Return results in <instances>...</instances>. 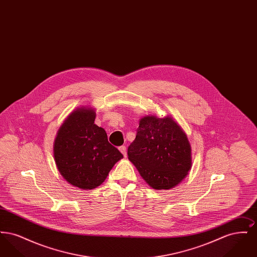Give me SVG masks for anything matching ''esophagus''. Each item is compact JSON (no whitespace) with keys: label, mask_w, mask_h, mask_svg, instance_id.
<instances>
[{"label":"esophagus","mask_w":257,"mask_h":257,"mask_svg":"<svg viewBox=\"0 0 257 257\" xmlns=\"http://www.w3.org/2000/svg\"><path fill=\"white\" fill-rule=\"evenodd\" d=\"M119 151L122 153L124 157H126V147H123V146L122 147H119Z\"/></svg>","instance_id":"1"}]
</instances>
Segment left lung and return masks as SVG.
<instances>
[{
  "label": "left lung",
  "instance_id": "1",
  "mask_svg": "<svg viewBox=\"0 0 257 257\" xmlns=\"http://www.w3.org/2000/svg\"><path fill=\"white\" fill-rule=\"evenodd\" d=\"M127 154L143 179L154 190L174 188L192 168L191 145L171 115L142 117Z\"/></svg>",
  "mask_w": 257,
  "mask_h": 257
}]
</instances>
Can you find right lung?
I'll list each match as a JSON object with an SVG mask.
<instances>
[{"instance_id": "1", "label": "right lung", "mask_w": 257, "mask_h": 257, "mask_svg": "<svg viewBox=\"0 0 257 257\" xmlns=\"http://www.w3.org/2000/svg\"><path fill=\"white\" fill-rule=\"evenodd\" d=\"M90 106L72 110L54 142V158L61 176L74 187L92 190L100 186L123 155L108 142L106 131L94 124Z\"/></svg>"}]
</instances>
